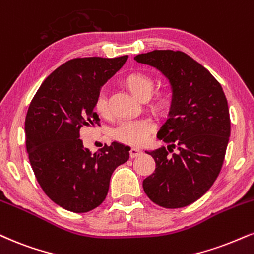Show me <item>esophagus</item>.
<instances>
[{"mask_svg": "<svg viewBox=\"0 0 254 254\" xmlns=\"http://www.w3.org/2000/svg\"><path fill=\"white\" fill-rule=\"evenodd\" d=\"M140 154H142V150H140V149H138V148H131V150H130V157L131 158L138 157Z\"/></svg>", "mask_w": 254, "mask_h": 254, "instance_id": "obj_1", "label": "esophagus"}]
</instances>
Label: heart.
I'll use <instances>...</instances> for the list:
<instances>
[{
	"label": "heart",
	"mask_w": 254,
	"mask_h": 254,
	"mask_svg": "<svg viewBox=\"0 0 254 254\" xmlns=\"http://www.w3.org/2000/svg\"><path fill=\"white\" fill-rule=\"evenodd\" d=\"M121 82L131 94L140 100L149 99L150 110L157 116H167L173 105V96L169 91H158L153 93L154 80L148 74L142 72H129L124 74ZM94 110L100 117H106L109 114L108 99L100 93L94 103ZM152 130V125L148 121H138L132 123H124L115 130L114 137L119 142L130 145H142L148 139Z\"/></svg>",
	"instance_id": "heart-1"
}]
</instances>
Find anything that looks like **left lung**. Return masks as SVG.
Here are the masks:
<instances>
[{
  "instance_id": "obj_1",
  "label": "left lung",
  "mask_w": 254,
  "mask_h": 254,
  "mask_svg": "<svg viewBox=\"0 0 254 254\" xmlns=\"http://www.w3.org/2000/svg\"><path fill=\"white\" fill-rule=\"evenodd\" d=\"M169 80L173 105L157 137L168 143L152 151L155 172L143 181L152 202L181 208L212 187L221 170L231 135L230 110L219 81L208 69L180 51H152L135 57Z\"/></svg>"
}]
</instances>
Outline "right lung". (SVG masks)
Returning a JSON list of instances; mask_svg holds the SVG:
<instances>
[{
	"instance_id": "right-lung-1",
	"label": "right lung",
	"mask_w": 254,
	"mask_h": 254,
	"mask_svg": "<svg viewBox=\"0 0 254 254\" xmlns=\"http://www.w3.org/2000/svg\"><path fill=\"white\" fill-rule=\"evenodd\" d=\"M127 59L68 60L45 79L28 108L24 131L30 166L45 194L67 210L86 213L102 204L114 170L129 160V146L114 142L92 154L80 139L84 125H99L94 103Z\"/></svg>"
}]
</instances>
